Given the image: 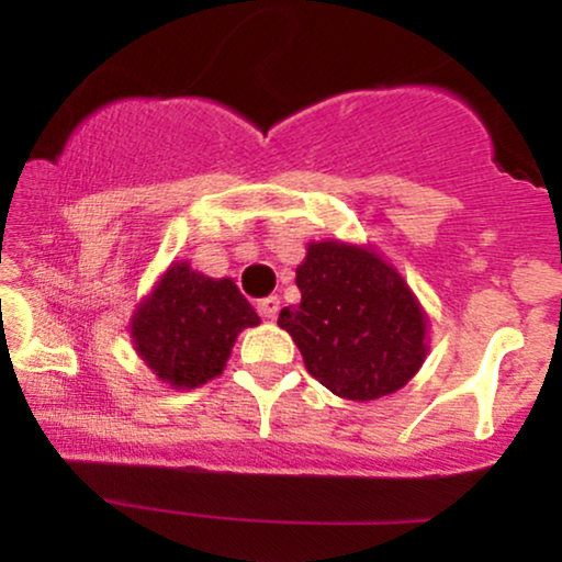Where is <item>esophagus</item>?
Returning a JSON list of instances; mask_svg holds the SVG:
<instances>
[{
    "mask_svg": "<svg viewBox=\"0 0 562 562\" xmlns=\"http://www.w3.org/2000/svg\"><path fill=\"white\" fill-rule=\"evenodd\" d=\"M256 308H259L263 319H274L277 312H280V299H277V295H267V299L259 301V306Z\"/></svg>",
    "mask_w": 562,
    "mask_h": 562,
    "instance_id": "1",
    "label": "esophagus"
}]
</instances>
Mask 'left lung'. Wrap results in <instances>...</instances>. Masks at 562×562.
Returning <instances> with one entry per match:
<instances>
[{
  "instance_id": "left-lung-1",
  "label": "left lung",
  "mask_w": 562,
  "mask_h": 562,
  "mask_svg": "<svg viewBox=\"0 0 562 562\" xmlns=\"http://www.w3.org/2000/svg\"><path fill=\"white\" fill-rule=\"evenodd\" d=\"M299 306L277 325L293 335L306 370L351 402L389 396L425 359V317L396 269L370 250L312 243L295 269Z\"/></svg>"
}]
</instances>
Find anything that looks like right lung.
<instances>
[{
	"mask_svg": "<svg viewBox=\"0 0 562 562\" xmlns=\"http://www.w3.org/2000/svg\"><path fill=\"white\" fill-rule=\"evenodd\" d=\"M259 322L232 280H211L192 272L190 263H171L134 314L132 338L164 383L195 389L222 375L237 333Z\"/></svg>",
	"mask_w": 562,
	"mask_h": 562,
	"instance_id": "obj_1",
	"label": "right lung"
}]
</instances>
